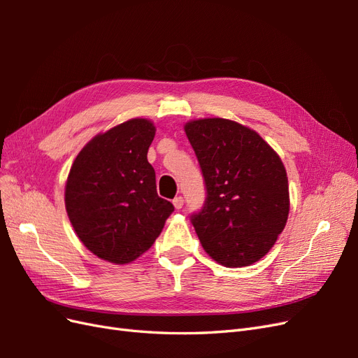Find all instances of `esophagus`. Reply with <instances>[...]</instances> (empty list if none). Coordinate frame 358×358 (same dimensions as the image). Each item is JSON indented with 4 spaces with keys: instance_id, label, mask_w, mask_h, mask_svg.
Instances as JSON below:
<instances>
[{
    "instance_id": "1",
    "label": "esophagus",
    "mask_w": 358,
    "mask_h": 358,
    "mask_svg": "<svg viewBox=\"0 0 358 358\" xmlns=\"http://www.w3.org/2000/svg\"><path fill=\"white\" fill-rule=\"evenodd\" d=\"M173 206H175V208L179 210V209H182V206H183V197H176L175 200H173Z\"/></svg>"
}]
</instances>
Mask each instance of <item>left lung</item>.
<instances>
[{
    "label": "left lung",
    "instance_id": "8db88e82",
    "mask_svg": "<svg viewBox=\"0 0 358 358\" xmlns=\"http://www.w3.org/2000/svg\"><path fill=\"white\" fill-rule=\"evenodd\" d=\"M204 178L206 201L191 222L215 262L243 267L263 258L289 212L285 167L254 129L230 119L185 124Z\"/></svg>",
    "mask_w": 358,
    "mask_h": 358
}]
</instances>
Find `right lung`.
I'll return each mask as SVG.
<instances>
[{
	"mask_svg": "<svg viewBox=\"0 0 358 358\" xmlns=\"http://www.w3.org/2000/svg\"><path fill=\"white\" fill-rule=\"evenodd\" d=\"M154 137L149 119H129L90 140L70 169V222L80 242L109 263L127 264L146 252L175 210L158 197L148 161Z\"/></svg>",
	"mask_w": 358,
	"mask_h": 358,
	"instance_id": "obj_1",
	"label": "right lung"
}]
</instances>
